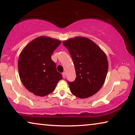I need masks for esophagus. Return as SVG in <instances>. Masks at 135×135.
Instances as JSON below:
<instances>
[{
    "label": "esophagus",
    "instance_id": "1",
    "mask_svg": "<svg viewBox=\"0 0 135 135\" xmlns=\"http://www.w3.org/2000/svg\"><path fill=\"white\" fill-rule=\"evenodd\" d=\"M62 76H63V77L64 78L66 77V73H65V72H63V73H62Z\"/></svg>",
    "mask_w": 135,
    "mask_h": 135
}]
</instances>
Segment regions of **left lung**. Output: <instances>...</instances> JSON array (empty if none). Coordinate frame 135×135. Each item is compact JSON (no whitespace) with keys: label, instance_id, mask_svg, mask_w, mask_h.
<instances>
[{"label":"left lung","instance_id":"left-lung-1","mask_svg":"<svg viewBox=\"0 0 135 135\" xmlns=\"http://www.w3.org/2000/svg\"><path fill=\"white\" fill-rule=\"evenodd\" d=\"M74 61L76 79L69 82L70 92L80 98L95 95L103 86L108 71L107 56L96 43L84 37L63 41Z\"/></svg>","mask_w":135,"mask_h":135}]
</instances>
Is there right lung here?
<instances>
[{"label":"right lung","instance_id":"obj_1","mask_svg":"<svg viewBox=\"0 0 135 135\" xmlns=\"http://www.w3.org/2000/svg\"><path fill=\"white\" fill-rule=\"evenodd\" d=\"M61 41L41 36L34 39L23 49L18 60L21 81L27 90L37 96L52 92L62 75L57 70L51 55Z\"/></svg>","mask_w":135,"mask_h":135}]
</instances>
